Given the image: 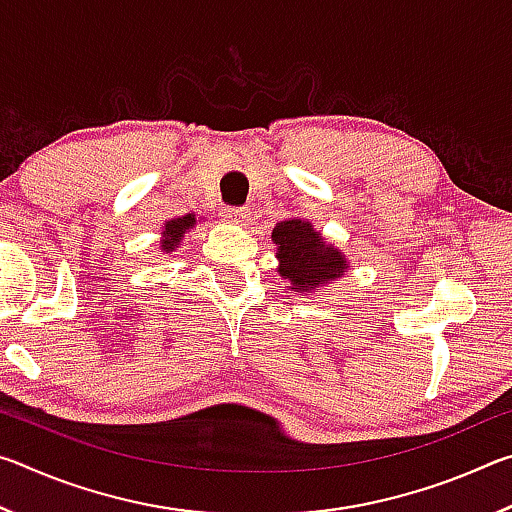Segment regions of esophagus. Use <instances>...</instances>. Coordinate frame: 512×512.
<instances>
[{
    "instance_id": "esophagus-1",
    "label": "esophagus",
    "mask_w": 512,
    "mask_h": 512,
    "mask_svg": "<svg viewBox=\"0 0 512 512\" xmlns=\"http://www.w3.org/2000/svg\"><path fill=\"white\" fill-rule=\"evenodd\" d=\"M221 216L228 223H244L248 219V210H244V207H225Z\"/></svg>"
}]
</instances>
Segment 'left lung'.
<instances>
[{
	"label": "left lung",
	"mask_w": 512,
	"mask_h": 512,
	"mask_svg": "<svg viewBox=\"0 0 512 512\" xmlns=\"http://www.w3.org/2000/svg\"><path fill=\"white\" fill-rule=\"evenodd\" d=\"M273 244L277 246V273L298 293H311L318 287L339 280L348 271V262L339 248L320 237L314 225L305 219H287L273 228Z\"/></svg>",
	"instance_id": "obj_1"
}]
</instances>
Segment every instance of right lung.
<instances>
[{
    "instance_id": "obj_1",
    "label": "right lung",
    "mask_w": 512,
    "mask_h": 512,
    "mask_svg": "<svg viewBox=\"0 0 512 512\" xmlns=\"http://www.w3.org/2000/svg\"><path fill=\"white\" fill-rule=\"evenodd\" d=\"M196 225V216L194 214H185L180 219H171L162 225V239H160V250L164 255L173 253L180 246V239L185 237V232H189Z\"/></svg>"
}]
</instances>
